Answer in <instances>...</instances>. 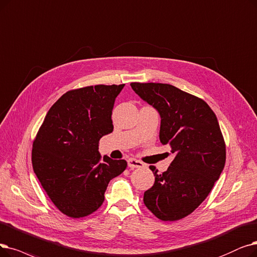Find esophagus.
<instances>
[{
	"instance_id": "34e87169",
	"label": "esophagus",
	"mask_w": 257,
	"mask_h": 257,
	"mask_svg": "<svg viewBox=\"0 0 257 257\" xmlns=\"http://www.w3.org/2000/svg\"><path fill=\"white\" fill-rule=\"evenodd\" d=\"M144 163H142L141 161L139 160H136V159H129L128 160V167L131 169H135V168H142V167H144Z\"/></svg>"
}]
</instances>
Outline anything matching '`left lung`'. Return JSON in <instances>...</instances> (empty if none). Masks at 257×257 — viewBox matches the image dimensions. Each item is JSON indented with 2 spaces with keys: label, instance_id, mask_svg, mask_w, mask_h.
<instances>
[{
  "label": "left lung",
  "instance_id": "1",
  "mask_svg": "<svg viewBox=\"0 0 257 257\" xmlns=\"http://www.w3.org/2000/svg\"><path fill=\"white\" fill-rule=\"evenodd\" d=\"M133 90L161 114L160 140L175 158L144 193V204L161 220L182 219L211 192L226 163V144L209 105L169 84L131 83Z\"/></svg>",
  "mask_w": 257,
  "mask_h": 257
}]
</instances>
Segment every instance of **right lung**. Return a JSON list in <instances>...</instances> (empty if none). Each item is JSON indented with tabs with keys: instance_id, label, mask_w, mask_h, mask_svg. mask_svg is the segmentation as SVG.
<instances>
[{
	"instance_id": "obj_1",
	"label": "right lung",
	"mask_w": 257,
	"mask_h": 257,
	"mask_svg": "<svg viewBox=\"0 0 257 257\" xmlns=\"http://www.w3.org/2000/svg\"><path fill=\"white\" fill-rule=\"evenodd\" d=\"M125 84L73 89L49 109L32 144L31 162L53 205L71 218L102 206L109 182L127 168L125 160L98 153V141L113 131L114 101Z\"/></svg>"
}]
</instances>
